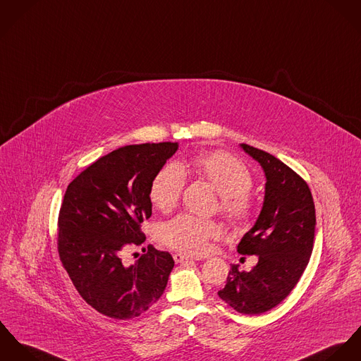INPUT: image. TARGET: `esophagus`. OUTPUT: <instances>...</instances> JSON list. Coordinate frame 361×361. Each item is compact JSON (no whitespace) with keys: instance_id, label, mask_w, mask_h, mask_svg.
<instances>
[{"instance_id":"1","label":"esophagus","mask_w":361,"mask_h":361,"mask_svg":"<svg viewBox=\"0 0 361 361\" xmlns=\"http://www.w3.org/2000/svg\"><path fill=\"white\" fill-rule=\"evenodd\" d=\"M173 257H174V262H176V263H188V262L197 260L195 257L188 256V255H184V253H176Z\"/></svg>"}]
</instances>
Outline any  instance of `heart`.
Returning a JSON list of instances; mask_svg holds the SVG:
<instances>
[{"instance_id":"obj_1","label":"heart","mask_w":361,"mask_h":361,"mask_svg":"<svg viewBox=\"0 0 361 361\" xmlns=\"http://www.w3.org/2000/svg\"><path fill=\"white\" fill-rule=\"evenodd\" d=\"M192 169L217 191L221 197V209L231 220L242 223L250 216L252 204L246 194L252 188V176L242 161L226 152H212L194 158ZM184 184L183 166L170 163L155 176L151 200L161 212H169L180 200ZM220 235L221 227L217 223L191 214H178L158 230L163 245L187 253L204 252L209 240H217Z\"/></svg>"}]
</instances>
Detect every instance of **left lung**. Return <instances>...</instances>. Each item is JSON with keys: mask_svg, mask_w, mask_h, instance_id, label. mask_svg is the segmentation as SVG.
<instances>
[{"mask_svg": "<svg viewBox=\"0 0 361 361\" xmlns=\"http://www.w3.org/2000/svg\"><path fill=\"white\" fill-rule=\"evenodd\" d=\"M240 147L266 177L262 210L237 246L240 255L259 260L250 271L233 264L219 296L238 313L253 316L280 305L302 277L313 252L316 209L309 185L292 169L262 149Z\"/></svg>", "mask_w": 361, "mask_h": 361, "instance_id": "1", "label": "left lung"}]
</instances>
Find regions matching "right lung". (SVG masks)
<instances>
[{"mask_svg":"<svg viewBox=\"0 0 361 361\" xmlns=\"http://www.w3.org/2000/svg\"><path fill=\"white\" fill-rule=\"evenodd\" d=\"M177 142L127 145L99 158L68 185L58 220V250L81 298L97 312L130 320L159 298L174 267L154 246L126 266L123 252L145 240L151 185Z\"/></svg>","mask_w":361,"mask_h":361,"instance_id":"right-lung-1","label":"right lung"}]
</instances>
